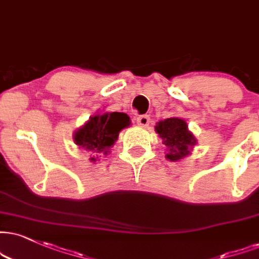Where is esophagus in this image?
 <instances>
[{
	"instance_id": "34e87169",
	"label": "esophagus",
	"mask_w": 259,
	"mask_h": 259,
	"mask_svg": "<svg viewBox=\"0 0 259 259\" xmlns=\"http://www.w3.org/2000/svg\"><path fill=\"white\" fill-rule=\"evenodd\" d=\"M150 122L149 115H142V116L137 117V123L139 124L140 127H146Z\"/></svg>"
}]
</instances>
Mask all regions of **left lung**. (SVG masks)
Segmentation results:
<instances>
[{"instance_id":"obj_1","label":"left lung","mask_w":259,"mask_h":259,"mask_svg":"<svg viewBox=\"0 0 259 259\" xmlns=\"http://www.w3.org/2000/svg\"><path fill=\"white\" fill-rule=\"evenodd\" d=\"M156 133L165 145V158L178 162L192 152L197 144L196 137L188 130L186 121L181 117H168L161 120L155 126Z\"/></svg>"}]
</instances>
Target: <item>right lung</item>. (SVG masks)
Returning <instances> with one entry per match:
<instances>
[{
	"instance_id": "1",
	"label": "right lung",
	"mask_w": 259,
	"mask_h": 259,
	"mask_svg": "<svg viewBox=\"0 0 259 259\" xmlns=\"http://www.w3.org/2000/svg\"><path fill=\"white\" fill-rule=\"evenodd\" d=\"M130 124V116L124 113H97L75 131L73 140L79 149L90 152L91 162H96L101 154H109L119 133Z\"/></svg>"
}]
</instances>
